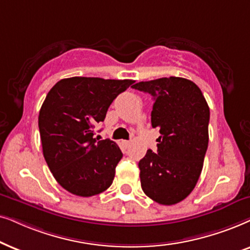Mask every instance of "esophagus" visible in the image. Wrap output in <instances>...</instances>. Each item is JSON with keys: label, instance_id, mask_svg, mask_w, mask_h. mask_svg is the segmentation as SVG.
<instances>
[{"label": "esophagus", "instance_id": "1", "mask_svg": "<svg viewBox=\"0 0 250 250\" xmlns=\"http://www.w3.org/2000/svg\"><path fill=\"white\" fill-rule=\"evenodd\" d=\"M121 144L125 146V148H127V147H129V146H130V142H129V141H122Z\"/></svg>", "mask_w": 250, "mask_h": 250}]
</instances>
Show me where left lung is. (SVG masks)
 Returning <instances> with one entry per match:
<instances>
[{
	"label": "left lung",
	"instance_id": "8db88e82",
	"mask_svg": "<svg viewBox=\"0 0 250 250\" xmlns=\"http://www.w3.org/2000/svg\"><path fill=\"white\" fill-rule=\"evenodd\" d=\"M132 88L154 99L151 122L160 132L158 151L148 149L138 164L142 188L160 205L178 204L195 188L204 167L209 106L200 88L184 78L143 81Z\"/></svg>",
	"mask_w": 250,
	"mask_h": 250
}]
</instances>
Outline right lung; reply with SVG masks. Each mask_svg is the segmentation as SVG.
Listing matches in <instances>:
<instances>
[{"label":"right lung","mask_w":250,"mask_h":250,"mask_svg":"<svg viewBox=\"0 0 250 250\" xmlns=\"http://www.w3.org/2000/svg\"><path fill=\"white\" fill-rule=\"evenodd\" d=\"M132 83L74 76L46 95L39 114L43 155L58 184L72 194L92 197L111 186L122 152L111 139L95 138V125Z\"/></svg>","instance_id":"obj_1"}]
</instances>
